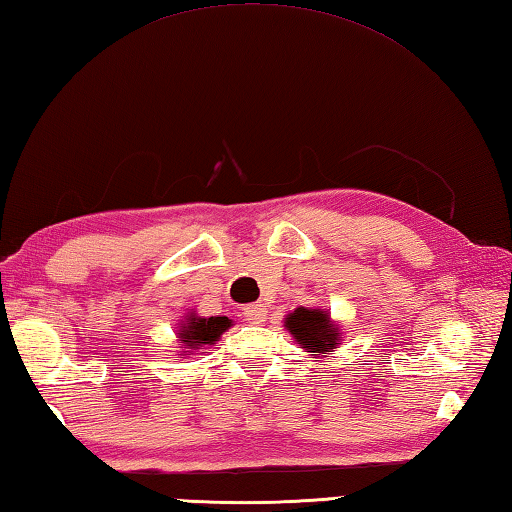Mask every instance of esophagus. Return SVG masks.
Masks as SVG:
<instances>
[{
  "label": "esophagus",
  "mask_w": 512,
  "mask_h": 512,
  "mask_svg": "<svg viewBox=\"0 0 512 512\" xmlns=\"http://www.w3.org/2000/svg\"><path fill=\"white\" fill-rule=\"evenodd\" d=\"M243 317L249 324H263L267 320V309L263 304H247L243 309Z\"/></svg>",
  "instance_id": "obj_1"
}]
</instances>
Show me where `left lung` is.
Masks as SVG:
<instances>
[{
	"mask_svg": "<svg viewBox=\"0 0 512 512\" xmlns=\"http://www.w3.org/2000/svg\"><path fill=\"white\" fill-rule=\"evenodd\" d=\"M287 331L309 352H328L337 344V328L331 324V317L320 309H295L287 317Z\"/></svg>",
	"mask_w": 512,
	"mask_h": 512,
	"instance_id": "left-lung-1",
	"label": "left lung"
}]
</instances>
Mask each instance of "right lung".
I'll return each instance as SVG.
<instances>
[{"label":"right lung","mask_w":512,"mask_h":512,"mask_svg":"<svg viewBox=\"0 0 512 512\" xmlns=\"http://www.w3.org/2000/svg\"><path fill=\"white\" fill-rule=\"evenodd\" d=\"M232 326L227 317H190L188 324L181 326L179 342L188 344L192 350L206 344H214Z\"/></svg>","instance_id":"1"}]
</instances>
